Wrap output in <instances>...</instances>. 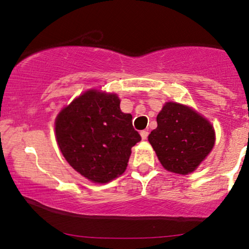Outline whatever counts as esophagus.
<instances>
[{
  "label": "esophagus",
  "mask_w": 249,
  "mask_h": 249,
  "mask_svg": "<svg viewBox=\"0 0 249 249\" xmlns=\"http://www.w3.org/2000/svg\"><path fill=\"white\" fill-rule=\"evenodd\" d=\"M141 136H142V141H145V139H147L148 131H147V130H142V131H141Z\"/></svg>",
  "instance_id": "34e87169"
}]
</instances>
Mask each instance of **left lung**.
<instances>
[{
    "mask_svg": "<svg viewBox=\"0 0 249 249\" xmlns=\"http://www.w3.org/2000/svg\"><path fill=\"white\" fill-rule=\"evenodd\" d=\"M156 121L158 128L149 134L148 142L168 171L188 175L212 151L215 142L212 124L193 108L168 102Z\"/></svg>",
    "mask_w": 249,
    "mask_h": 249,
    "instance_id": "obj_1",
    "label": "left lung"
}]
</instances>
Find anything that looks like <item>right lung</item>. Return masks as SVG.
<instances>
[{
	"mask_svg": "<svg viewBox=\"0 0 249 249\" xmlns=\"http://www.w3.org/2000/svg\"><path fill=\"white\" fill-rule=\"evenodd\" d=\"M56 142L68 163L93 182L105 183L125 171L131 147L141 142L132 115L120 110L117 94L90 89L57 114Z\"/></svg>",
	"mask_w": 249,
	"mask_h": 249,
	"instance_id": "obj_1",
	"label": "right lung"
}]
</instances>
